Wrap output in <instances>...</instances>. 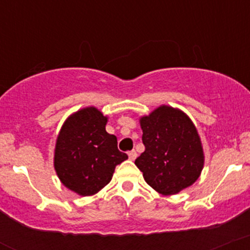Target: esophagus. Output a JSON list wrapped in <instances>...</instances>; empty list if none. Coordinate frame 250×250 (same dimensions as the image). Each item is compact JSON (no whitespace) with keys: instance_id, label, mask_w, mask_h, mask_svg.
<instances>
[{"instance_id":"34e87169","label":"esophagus","mask_w":250,"mask_h":250,"mask_svg":"<svg viewBox=\"0 0 250 250\" xmlns=\"http://www.w3.org/2000/svg\"><path fill=\"white\" fill-rule=\"evenodd\" d=\"M136 158H137V153H136V150L128 151V159H130V160H135Z\"/></svg>"}]
</instances>
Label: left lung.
<instances>
[{
	"label": "left lung",
	"instance_id": "left-lung-1",
	"mask_svg": "<svg viewBox=\"0 0 250 250\" xmlns=\"http://www.w3.org/2000/svg\"><path fill=\"white\" fill-rule=\"evenodd\" d=\"M146 150L135 160L146 182L163 195L190 187L203 167V151L196 127L178 109L161 106L141 118Z\"/></svg>",
	"mask_w": 250,
	"mask_h": 250
}]
</instances>
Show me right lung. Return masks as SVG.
Segmentation results:
<instances>
[{"instance_id":"add662e5","label":"right lung","mask_w":250,"mask_h":250,"mask_svg":"<svg viewBox=\"0 0 250 250\" xmlns=\"http://www.w3.org/2000/svg\"><path fill=\"white\" fill-rule=\"evenodd\" d=\"M107 118L95 107L74 113L63 124L55 146L54 166L72 191L89 196L112 179L117 165L127 159L118 149L114 135L106 131Z\"/></svg>"}]
</instances>
